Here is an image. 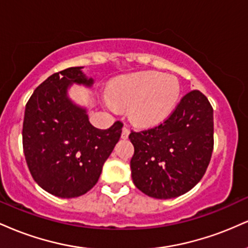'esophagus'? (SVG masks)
I'll return each mask as SVG.
<instances>
[{
	"instance_id": "obj_1",
	"label": "esophagus",
	"mask_w": 248,
	"mask_h": 248,
	"mask_svg": "<svg viewBox=\"0 0 248 248\" xmlns=\"http://www.w3.org/2000/svg\"><path fill=\"white\" fill-rule=\"evenodd\" d=\"M128 135H129V130H128L127 127H124V128H122L121 138L124 139V140H126V139H128Z\"/></svg>"
}]
</instances>
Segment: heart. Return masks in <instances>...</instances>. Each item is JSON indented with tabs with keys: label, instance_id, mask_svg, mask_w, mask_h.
<instances>
[{
	"label": "heart",
	"instance_id": "heart-1",
	"mask_svg": "<svg viewBox=\"0 0 248 248\" xmlns=\"http://www.w3.org/2000/svg\"><path fill=\"white\" fill-rule=\"evenodd\" d=\"M116 105L129 107V118L139 126H153L171 113L179 96L175 77L157 72H140L114 81L109 90ZM112 110L115 106L108 102Z\"/></svg>",
	"mask_w": 248,
	"mask_h": 248
}]
</instances>
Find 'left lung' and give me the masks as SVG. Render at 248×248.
<instances>
[{
    "mask_svg": "<svg viewBox=\"0 0 248 248\" xmlns=\"http://www.w3.org/2000/svg\"><path fill=\"white\" fill-rule=\"evenodd\" d=\"M135 186L169 199L191 190L205 173L213 150V108L197 90L186 93L157 126L129 134Z\"/></svg>",
    "mask_w": 248,
    "mask_h": 248,
    "instance_id": "1",
    "label": "left lung"
}]
</instances>
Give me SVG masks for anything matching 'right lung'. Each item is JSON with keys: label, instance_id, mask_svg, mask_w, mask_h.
<instances>
[{"label": "right lung", "instance_id": "right-lung-1", "mask_svg": "<svg viewBox=\"0 0 248 248\" xmlns=\"http://www.w3.org/2000/svg\"><path fill=\"white\" fill-rule=\"evenodd\" d=\"M81 69L53 73L25 106L22 135L28 168L42 189L61 198L79 197L95 186L124 126L116 121L108 129L95 128L86 108L69 98L72 84L93 85Z\"/></svg>", "mask_w": 248, "mask_h": 248}]
</instances>
